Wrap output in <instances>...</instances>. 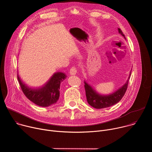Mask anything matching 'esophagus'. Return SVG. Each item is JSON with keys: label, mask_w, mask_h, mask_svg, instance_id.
Listing matches in <instances>:
<instances>
[{"label": "esophagus", "mask_w": 152, "mask_h": 152, "mask_svg": "<svg viewBox=\"0 0 152 152\" xmlns=\"http://www.w3.org/2000/svg\"><path fill=\"white\" fill-rule=\"evenodd\" d=\"M76 73H77V69H76L75 67H73L70 69V75H76Z\"/></svg>", "instance_id": "34e87169"}]
</instances>
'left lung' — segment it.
<instances>
[{"label": "left lung", "mask_w": 152, "mask_h": 152, "mask_svg": "<svg viewBox=\"0 0 152 152\" xmlns=\"http://www.w3.org/2000/svg\"><path fill=\"white\" fill-rule=\"evenodd\" d=\"M118 33L121 35L124 39L126 38L124 35L123 34L121 30L118 28ZM131 70L130 71L129 77L124 85H123L120 88L114 91L110 94H102L98 93L91 85H90L86 80H84V86L86 93V100L88 103L93 107L96 109H102L107 107H110L121 100L123 96L124 95L128 86L129 80L131 75Z\"/></svg>", "instance_id": "obj_1"}]
</instances>
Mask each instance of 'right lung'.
<instances>
[{"instance_id": "right-lung-1", "label": "right lung", "mask_w": 152, "mask_h": 152, "mask_svg": "<svg viewBox=\"0 0 152 152\" xmlns=\"http://www.w3.org/2000/svg\"><path fill=\"white\" fill-rule=\"evenodd\" d=\"M66 77L64 73L58 72L42 86L33 88L23 82L18 74L17 75L21 88L26 97L35 104L42 107H48L57 102L60 95L61 83Z\"/></svg>"}]
</instances>
